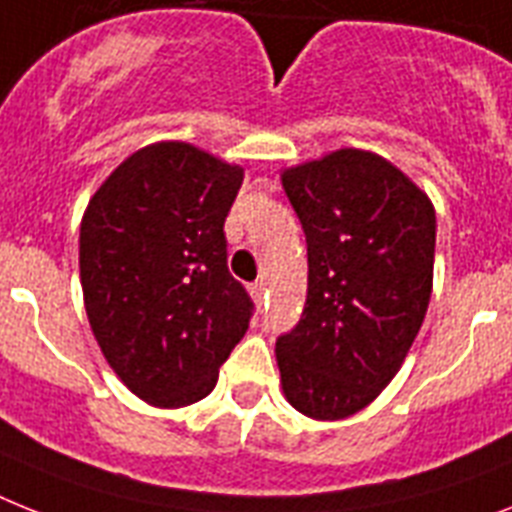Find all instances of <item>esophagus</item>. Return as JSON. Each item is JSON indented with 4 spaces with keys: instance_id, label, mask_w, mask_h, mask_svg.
<instances>
[{
    "instance_id": "1",
    "label": "esophagus",
    "mask_w": 512,
    "mask_h": 512,
    "mask_svg": "<svg viewBox=\"0 0 512 512\" xmlns=\"http://www.w3.org/2000/svg\"><path fill=\"white\" fill-rule=\"evenodd\" d=\"M251 295L256 298V301H264L266 298V282L264 280H256L251 285Z\"/></svg>"
}]
</instances>
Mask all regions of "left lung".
<instances>
[{
    "label": "left lung",
    "instance_id": "1",
    "mask_svg": "<svg viewBox=\"0 0 512 512\" xmlns=\"http://www.w3.org/2000/svg\"><path fill=\"white\" fill-rule=\"evenodd\" d=\"M308 246L301 322L277 340L287 403L340 421L377 398L424 322L437 217L424 190L384 156L340 149L282 172Z\"/></svg>",
    "mask_w": 512,
    "mask_h": 512
}]
</instances>
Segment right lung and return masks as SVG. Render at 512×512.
Masks as SVG:
<instances>
[{"instance_id": "add662e5", "label": "right lung", "mask_w": 512, "mask_h": 512, "mask_svg": "<svg viewBox=\"0 0 512 512\" xmlns=\"http://www.w3.org/2000/svg\"><path fill=\"white\" fill-rule=\"evenodd\" d=\"M243 167L183 141L130 154L80 222V285L101 353L156 408L206 398L253 303L227 272L225 219Z\"/></svg>"}]
</instances>
